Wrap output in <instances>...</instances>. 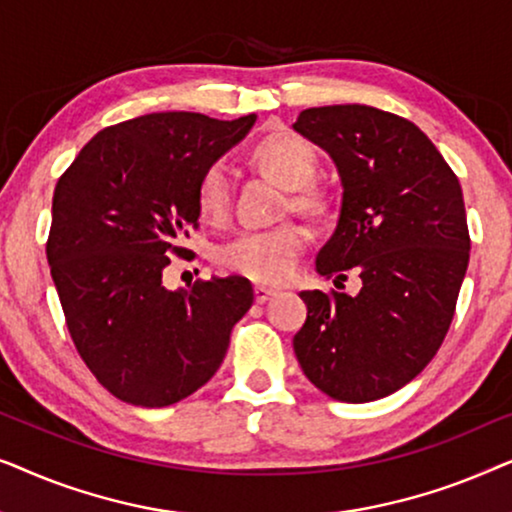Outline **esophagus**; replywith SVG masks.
<instances>
[{
	"label": "esophagus",
	"instance_id": "obj_1",
	"mask_svg": "<svg viewBox=\"0 0 512 512\" xmlns=\"http://www.w3.org/2000/svg\"><path fill=\"white\" fill-rule=\"evenodd\" d=\"M272 296H277L275 289H268V286H254L256 303H265V300H270Z\"/></svg>",
	"mask_w": 512,
	"mask_h": 512
}]
</instances>
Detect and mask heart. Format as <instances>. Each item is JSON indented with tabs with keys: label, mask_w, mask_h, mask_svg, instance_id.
<instances>
[{
	"label": "heart",
	"mask_w": 512,
	"mask_h": 512,
	"mask_svg": "<svg viewBox=\"0 0 512 512\" xmlns=\"http://www.w3.org/2000/svg\"><path fill=\"white\" fill-rule=\"evenodd\" d=\"M254 163L279 184L291 188V205L298 212L321 214L326 209L324 193L307 186L317 172V151L296 132L279 130L263 137L254 149ZM200 214L209 221H223L230 209L228 167L214 160L200 174L195 188ZM307 244V230L298 223L265 230H244L233 240L221 244L216 263L226 272L251 282L279 284L296 270V263Z\"/></svg>",
	"instance_id": "obj_1"
}]
</instances>
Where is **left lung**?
<instances>
[{"label": "left lung", "mask_w": 512, "mask_h": 512, "mask_svg": "<svg viewBox=\"0 0 512 512\" xmlns=\"http://www.w3.org/2000/svg\"><path fill=\"white\" fill-rule=\"evenodd\" d=\"M293 130L328 151L342 179L335 233L317 270L335 286L303 291L293 352L314 387L345 403L394 394L429 366L450 331L471 237L457 174L429 137L389 111L333 104L300 111Z\"/></svg>", "instance_id": "1"}]
</instances>
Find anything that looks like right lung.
<instances>
[{
    "instance_id": "obj_1",
    "label": "right lung",
    "mask_w": 512,
    "mask_h": 512,
    "mask_svg": "<svg viewBox=\"0 0 512 512\" xmlns=\"http://www.w3.org/2000/svg\"><path fill=\"white\" fill-rule=\"evenodd\" d=\"M254 121L193 111L130 118L97 132L58 179L51 277L76 352L125 403L165 408L198 391L254 303L244 277L163 286L170 258L193 256L184 240L200 226V174Z\"/></svg>"
}]
</instances>
